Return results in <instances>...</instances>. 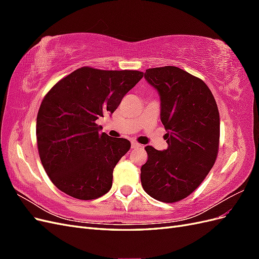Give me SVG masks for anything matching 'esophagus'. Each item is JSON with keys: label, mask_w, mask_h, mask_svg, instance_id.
Wrapping results in <instances>:
<instances>
[{"label": "esophagus", "mask_w": 259, "mask_h": 259, "mask_svg": "<svg viewBox=\"0 0 259 259\" xmlns=\"http://www.w3.org/2000/svg\"><path fill=\"white\" fill-rule=\"evenodd\" d=\"M142 147V145L136 143V142H132V149H136V148H140Z\"/></svg>", "instance_id": "obj_1"}]
</instances>
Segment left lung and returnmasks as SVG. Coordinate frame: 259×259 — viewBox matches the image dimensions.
<instances>
[{
    "label": "left lung",
    "instance_id": "1",
    "mask_svg": "<svg viewBox=\"0 0 259 259\" xmlns=\"http://www.w3.org/2000/svg\"><path fill=\"white\" fill-rule=\"evenodd\" d=\"M145 79L160 95L167 149H145L140 180L153 199L173 203L204 180L217 158L219 112L213 94L197 76L173 66L147 69Z\"/></svg>",
    "mask_w": 259,
    "mask_h": 259
}]
</instances>
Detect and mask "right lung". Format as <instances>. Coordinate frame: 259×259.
Listing matches in <instances>:
<instances>
[{"instance_id": "add662e5", "label": "right lung", "mask_w": 259, "mask_h": 259, "mask_svg": "<svg viewBox=\"0 0 259 259\" xmlns=\"http://www.w3.org/2000/svg\"><path fill=\"white\" fill-rule=\"evenodd\" d=\"M136 70L82 67L55 84L36 117V142L43 167L59 190L94 200L111 189L113 168L131 143L99 133L96 120L111 114L142 80Z\"/></svg>"}]
</instances>
